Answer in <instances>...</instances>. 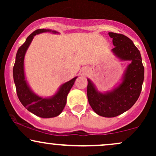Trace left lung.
Listing matches in <instances>:
<instances>
[{
  "instance_id": "obj_1",
  "label": "left lung",
  "mask_w": 156,
  "mask_h": 156,
  "mask_svg": "<svg viewBox=\"0 0 156 156\" xmlns=\"http://www.w3.org/2000/svg\"><path fill=\"white\" fill-rule=\"evenodd\" d=\"M113 39V53L122 60L130 61L122 82L105 93L98 92L89 79L87 98L89 105L96 114L104 117H114L131 108L139 98L144 81V68L140 52L130 39L120 34L109 32Z\"/></svg>"
}]
</instances>
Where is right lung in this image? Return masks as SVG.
<instances>
[{
	"label": "right lung",
	"mask_w": 156,
	"mask_h": 156,
	"mask_svg": "<svg viewBox=\"0 0 156 156\" xmlns=\"http://www.w3.org/2000/svg\"><path fill=\"white\" fill-rule=\"evenodd\" d=\"M43 32L58 33L49 29H37L28 36L26 42L19 48L16 54L15 63L13 67V78L17 97L23 106L39 117L51 118L57 117L63 111L67 103L68 93L72 88L77 77L62 84L58 92L51 98H41L32 92L25 78L24 57L34 37Z\"/></svg>",
	"instance_id": "add662e5"
}]
</instances>
